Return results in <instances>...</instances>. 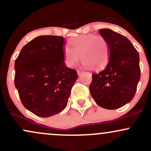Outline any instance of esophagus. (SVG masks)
<instances>
[{
  "instance_id": "1",
  "label": "esophagus",
  "mask_w": 151,
  "mask_h": 151,
  "mask_svg": "<svg viewBox=\"0 0 151 151\" xmlns=\"http://www.w3.org/2000/svg\"><path fill=\"white\" fill-rule=\"evenodd\" d=\"M81 71H80V70H77V74H78V75H81Z\"/></svg>"
}]
</instances>
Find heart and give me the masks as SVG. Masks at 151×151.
Masks as SVG:
<instances>
[{"mask_svg": "<svg viewBox=\"0 0 151 151\" xmlns=\"http://www.w3.org/2000/svg\"><path fill=\"white\" fill-rule=\"evenodd\" d=\"M70 47L64 49L65 65L72 67L80 60L83 67L87 69L96 67L97 70L104 68L109 60V45L102 36L93 34L79 35L70 40Z\"/></svg>", "mask_w": 151, "mask_h": 151, "instance_id": "obj_1", "label": "heart"}]
</instances>
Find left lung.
Here are the masks:
<instances>
[{
	"label": "left lung",
	"instance_id": "left-lung-1",
	"mask_svg": "<svg viewBox=\"0 0 151 151\" xmlns=\"http://www.w3.org/2000/svg\"><path fill=\"white\" fill-rule=\"evenodd\" d=\"M99 34L109 45V60L104 70L92 74L89 85L91 96L99 106L116 109L133 99L141 78L139 54L125 36L110 29Z\"/></svg>",
	"mask_w": 151,
	"mask_h": 151
}]
</instances>
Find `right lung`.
<instances>
[{
	"label": "right lung",
	"instance_id": "add662e5",
	"mask_svg": "<svg viewBox=\"0 0 151 151\" xmlns=\"http://www.w3.org/2000/svg\"><path fill=\"white\" fill-rule=\"evenodd\" d=\"M66 40L41 35L22 48L15 62V86L22 104L40 117H50L67 106L77 71L64 60Z\"/></svg>",
	"mask_w": 151,
	"mask_h": 151
}]
</instances>
